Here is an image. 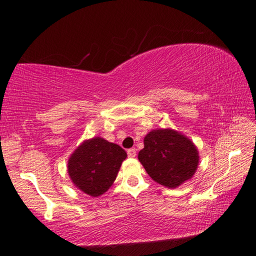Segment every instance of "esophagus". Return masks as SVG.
Returning a JSON list of instances; mask_svg holds the SVG:
<instances>
[{"mask_svg": "<svg viewBox=\"0 0 256 256\" xmlns=\"http://www.w3.org/2000/svg\"><path fill=\"white\" fill-rule=\"evenodd\" d=\"M128 157H131V158L136 157V150L134 149V148L128 149Z\"/></svg>", "mask_w": 256, "mask_h": 256, "instance_id": "obj_1", "label": "esophagus"}]
</instances>
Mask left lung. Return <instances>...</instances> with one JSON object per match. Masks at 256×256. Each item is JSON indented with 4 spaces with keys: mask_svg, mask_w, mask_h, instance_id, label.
Instances as JSON below:
<instances>
[{
    "mask_svg": "<svg viewBox=\"0 0 256 256\" xmlns=\"http://www.w3.org/2000/svg\"><path fill=\"white\" fill-rule=\"evenodd\" d=\"M138 158L151 178L170 188L190 180L198 164V152L192 141L168 128L146 134L144 148Z\"/></svg>",
    "mask_w": 256,
    "mask_h": 256,
    "instance_id": "left-lung-1",
    "label": "left lung"
}]
</instances>
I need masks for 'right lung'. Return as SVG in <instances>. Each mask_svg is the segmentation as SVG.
Listing matches in <instances>:
<instances>
[{
    "label": "right lung",
    "instance_id": "1",
    "mask_svg": "<svg viewBox=\"0 0 256 256\" xmlns=\"http://www.w3.org/2000/svg\"><path fill=\"white\" fill-rule=\"evenodd\" d=\"M126 156L120 146L94 138L84 142L68 159V175L76 188L99 196L110 188Z\"/></svg>",
    "mask_w": 256,
    "mask_h": 256
}]
</instances>
